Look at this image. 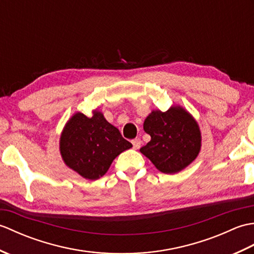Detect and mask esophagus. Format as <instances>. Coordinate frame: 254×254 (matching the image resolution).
Wrapping results in <instances>:
<instances>
[{"instance_id":"esophagus-1","label":"esophagus","mask_w":254,"mask_h":254,"mask_svg":"<svg viewBox=\"0 0 254 254\" xmlns=\"http://www.w3.org/2000/svg\"><path fill=\"white\" fill-rule=\"evenodd\" d=\"M132 144H133V148L138 149L139 147H141V144H142L141 138H134L132 141Z\"/></svg>"}]
</instances>
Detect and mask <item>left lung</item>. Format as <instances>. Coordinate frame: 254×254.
<instances>
[{
    "label": "left lung",
    "mask_w": 254,
    "mask_h": 254,
    "mask_svg": "<svg viewBox=\"0 0 254 254\" xmlns=\"http://www.w3.org/2000/svg\"><path fill=\"white\" fill-rule=\"evenodd\" d=\"M144 131L152 138L139 150L164 174L185 169L201 148L197 123L180 107L166 112L153 111L145 119Z\"/></svg>",
    "instance_id": "left-lung-1"
}]
</instances>
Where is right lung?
Wrapping results in <instances>:
<instances>
[{"label":"right lung","mask_w":254,"mask_h":254,"mask_svg":"<svg viewBox=\"0 0 254 254\" xmlns=\"http://www.w3.org/2000/svg\"><path fill=\"white\" fill-rule=\"evenodd\" d=\"M131 147L132 144L98 111L91 118L80 112L74 115L60 141L64 163L89 180L104 176L113 159Z\"/></svg>","instance_id":"1"}]
</instances>
